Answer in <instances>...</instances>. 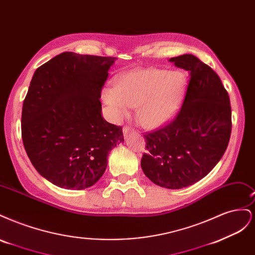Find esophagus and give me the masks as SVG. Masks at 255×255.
Here are the masks:
<instances>
[{"mask_svg": "<svg viewBox=\"0 0 255 255\" xmlns=\"http://www.w3.org/2000/svg\"><path fill=\"white\" fill-rule=\"evenodd\" d=\"M130 130H132V128H130L129 127H125L123 128V134L127 135L128 132H130Z\"/></svg>", "mask_w": 255, "mask_h": 255, "instance_id": "esophagus-1", "label": "esophagus"}]
</instances>
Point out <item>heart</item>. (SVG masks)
Instances as JSON below:
<instances>
[{
  "mask_svg": "<svg viewBox=\"0 0 255 255\" xmlns=\"http://www.w3.org/2000/svg\"><path fill=\"white\" fill-rule=\"evenodd\" d=\"M186 89V78L181 71L146 68L120 75L115 88H104L102 98L116 119L137 106V119L145 128H158L179 110Z\"/></svg>",
  "mask_w": 255,
  "mask_h": 255,
  "instance_id": "heart-1",
  "label": "heart"
}]
</instances>
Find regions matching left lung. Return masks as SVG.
<instances>
[{"label":"left lung","instance_id":"1","mask_svg":"<svg viewBox=\"0 0 255 255\" xmlns=\"http://www.w3.org/2000/svg\"><path fill=\"white\" fill-rule=\"evenodd\" d=\"M170 61L189 73L183 104L174 119L143 135L144 174L160 187H187L211 172L225 154L232 129L228 91L218 74L191 54Z\"/></svg>","mask_w":255,"mask_h":255}]
</instances>
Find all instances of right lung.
Segmentation results:
<instances>
[{
  "mask_svg": "<svg viewBox=\"0 0 255 255\" xmlns=\"http://www.w3.org/2000/svg\"><path fill=\"white\" fill-rule=\"evenodd\" d=\"M115 57L64 52L40 66L23 101L21 132L36 170L58 187L85 189L105 171L122 128L101 115V91Z\"/></svg>",
  "mask_w": 255,
  "mask_h": 255,
  "instance_id": "obj_1",
  "label": "right lung"
}]
</instances>
